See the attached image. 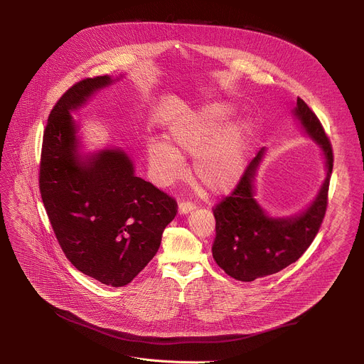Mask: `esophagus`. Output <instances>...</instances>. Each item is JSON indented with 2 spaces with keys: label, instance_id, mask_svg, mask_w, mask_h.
Instances as JSON below:
<instances>
[{
  "label": "esophagus",
  "instance_id": "34e87169",
  "mask_svg": "<svg viewBox=\"0 0 364 364\" xmlns=\"http://www.w3.org/2000/svg\"><path fill=\"white\" fill-rule=\"evenodd\" d=\"M194 210V205L191 204V203H186V201H181L180 204H178V213L180 215H188V213H191Z\"/></svg>",
  "mask_w": 364,
  "mask_h": 364
}]
</instances>
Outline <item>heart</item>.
<instances>
[{"label": "heart", "instance_id": "obj_1", "mask_svg": "<svg viewBox=\"0 0 364 364\" xmlns=\"http://www.w3.org/2000/svg\"><path fill=\"white\" fill-rule=\"evenodd\" d=\"M229 103L188 109L167 129V142L148 144L146 155L155 181L170 186L183 176V157H193L194 178L212 194L233 190L246 170L253 131L247 119L236 118Z\"/></svg>", "mask_w": 364, "mask_h": 364}]
</instances>
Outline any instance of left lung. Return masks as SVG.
<instances>
[{
    "instance_id": "left-lung-1",
    "label": "left lung",
    "mask_w": 364,
    "mask_h": 364,
    "mask_svg": "<svg viewBox=\"0 0 364 364\" xmlns=\"http://www.w3.org/2000/svg\"><path fill=\"white\" fill-rule=\"evenodd\" d=\"M305 135L318 145L324 157L326 178L304 210L289 216H271L256 200V177L267 148L250 161L236 190L215 209L216 239L212 247L216 264L232 278L250 282L277 274L294 264L313 243L327 209V193L333 171L330 141L302 99L292 109Z\"/></svg>"
}]
</instances>
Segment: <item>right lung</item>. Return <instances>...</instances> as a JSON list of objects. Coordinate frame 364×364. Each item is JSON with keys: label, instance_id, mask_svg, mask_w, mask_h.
<instances>
[{"label": "right lung", "instance_id": "add662e5", "mask_svg": "<svg viewBox=\"0 0 364 364\" xmlns=\"http://www.w3.org/2000/svg\"><path fill=\"white\" fill-rule=\"evenodd\" d=\"M122 76L85 79L59 99L47 121L40 164L41 198L66 257L108 287L129 284L148 265L177 212L174 198L136 177L121 146L82 149L72 114Z\"/></svg>", "mask_w": 364, "mask_h": 364}]
</instances>
